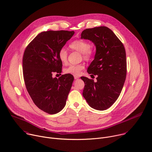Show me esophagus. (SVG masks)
I'll return each mask as SVG.
<instances>
[{"instance_id": "34e87169", "label": "esophagus", "mask_w": 152, "mask_h": 152, "mask_svg": "<svg viewBox=\"0 0 152 152\" xmlns=\"http://www.w3.org/2000/svg\"><path fill=\"white\" fill-rule=\"evenodd\" d=\"M79 76H77V75H75L74 76V78H75V79H79Z\"/></svg>"}]
</instances>
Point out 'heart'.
I'll list each match as a JSON object with an SVG mask.
<instances>
[{"label":"heart","mask_w":152,"mask_h":152,"mask_svg":"<svg viewBox=\"0 0 152 152\" xmlns=\"http://www.w3.org/2000/svg\"><path fill=\"white\" fill-rule=\"evenodd\" d=\"M70 47L76 50L80 53L82 54L84 59L88 60L90 59L92 55V51L91 50V45L87 41L84 40H76L73 42ZM68 53L65 48H62L58 53V57L59 60L62 63H65L67 60ZM84 68V65L82 64L77 65H70L64 69V73L66 74H71L74 75H79L81 71Z\"/></svg>","instance_id":"obj_1"}]
</instances>
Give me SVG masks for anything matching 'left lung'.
I'll return each instance as SVG.
<instances>
[{"instance_id":"1","label":"left lung","mask_w":152,"mask_h":152,"mask_svg":"<svg viewBox=\"0 0 152 152\" xmlns=\"http://www.w3.org/2000/svg\"><path fill=\"white\" fill-rule=\"evenodd\" d=\"M80 38L89 40L96 47L94 60L87 72L96 75L94 82L81 77L85 87L83 96L88 104L98 110H105L117 100L123 88L127 74L126 53L121 40L106 26L84 30Z\"/></svg>"}]
</instances>
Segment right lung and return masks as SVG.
I'll list each match as a JSON object with an SVG mask.
<instances>
[{"instance_id":"obj_1","label":"right lung","mask_w":152,"mask_h":152,"mask_svg":"<svg viewBox=\"0 0 152 152\" xmlns=\"http://www.w3.org/2000/svg\"><path fill=\"white\" fill-rule=\"evenodd\" d=\"M75 34L65 30L39 33L26 47L22 65L25 84L34 104L50 114L61 112L72 86L71 74L53 77V72L61 73L62 62L59 51Z\"/></svg>"}]
</instances>
